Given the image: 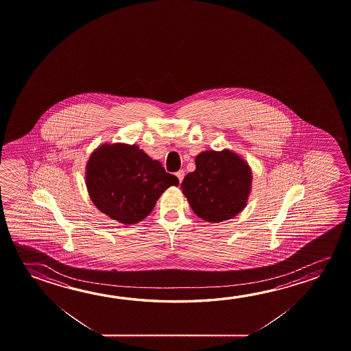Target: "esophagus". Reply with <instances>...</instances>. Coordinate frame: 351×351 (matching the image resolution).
Returning <instances> with one entry per match:
<instances>
[{
	"label": "esophagus",
	"instance_id": "obj_1",
	"mask_svg": "<svg viewBox=\"0 0 351 351\" xmlns=\"http://www.w3.org/2000/svg\"><path fill=\"white\" fill-rule=\"evenodd\" d=\"M176 176H178V181H180V184H181V182H182V180H184V170H180V171H178V173H176Z\"/></svg>",
	"mask_w": 351,
	"mask_h": 351
}]
</instances>
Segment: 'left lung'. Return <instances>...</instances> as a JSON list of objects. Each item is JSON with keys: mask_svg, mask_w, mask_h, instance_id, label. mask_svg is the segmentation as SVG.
<instances>
[{"mask_svg": "<svg viewBox=\"0 0 351 351\" xmlns=\"http://www.w3.org/2000/svg\"><path fill=\"white\" fill-rule=\"evenodd\" d=\"M195 161V170L184 176L181 190L197 217L221 223L241 213L252 190L247 161L230 149L204 150Z\"/></svg>", "mask_w": 351, "mask_h": 351, "instance_id": "8db88e82", "label": "left lung"}]
</instances>
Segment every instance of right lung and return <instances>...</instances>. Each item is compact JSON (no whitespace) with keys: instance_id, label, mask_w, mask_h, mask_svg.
Masks as SVG:
<instances>
[{"instance_id":"add662e5","label":"right lung","mask_w":351,"mask_h":351,"mask_svg":"<svg viewBox=\"0 0 351 351\" xmlns=\"http://www.w3.org/2000/svg\"><path fill=\"white\" fill-rule=\"evenodd\" d=\"M137 144L104 143L86 165V186L94 206L120 224H137L149 215L164 191L178 186Z\"/></svg>"}]
</instances>
